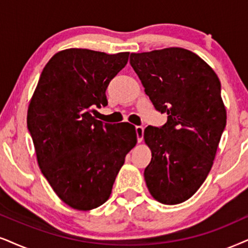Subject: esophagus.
<instances>
[{"label":"esophagus","mask_w":248,"mask_h":248,"mask_svg":"<svg viewBox=\"0 0 248 248\" xmlns=\"http://www.w3.org/2000/svg\"><path fill=\"white\" fill-rule=\"evenodd\" d=\"M135 130H136V135H137V142L140 143L143 140V135H144V128L140 127V126H137L135 128Z\"/></svg>","instance_id":"34e87169"}]
</instances>
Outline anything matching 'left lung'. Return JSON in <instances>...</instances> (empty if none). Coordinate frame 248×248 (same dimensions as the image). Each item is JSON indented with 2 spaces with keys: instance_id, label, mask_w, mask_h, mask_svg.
Wrapping results in <instances>:
<instances>
[{
  "instance_id": "1",
  "label": "left lung",
  "mask_w": 248,
  "mask_h": 248,
  "mask_svg": "<svg viewBox=\"0 0 248 248\" xmlns=\"http://www.w3.org/2000/svg\"><path fill=\"white\" fill-rule=\"evenodd\" d=\"M130 65L156 111L167 113L164 126L144 130L152 153L146 186L159 202L181 203L211 171L227 124L221 82L207 62L183 48L131 54Z\"/></svg>"
}]
</instances>
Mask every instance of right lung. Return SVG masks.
<instances>
[{"label": "right lung", "instance_id": "1", "mask_svg": "<svg viewBox=\"0 0 248 248\" xmlns=\"http://www.w3.org/2000/svg\"><path fill=\"white\" fill-rule=\"evenodd\" d=\"M129 52L108 55L66 49L46 62L27 111L37 164L56 194L70 207L90 211L109 198L135 127L103 124L96 108L108 105L106 89L126 66Z\"/></svg>", "mask_w": 248, "mask_h": 248}]
</instances>
